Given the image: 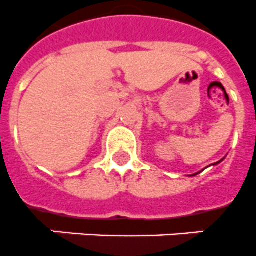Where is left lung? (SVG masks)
<instances>
[{"instance_id": "obj_1", "label": "left lung", "mask_w": 256, "mask_h": 256, "mask_svg": "<svg viewBox=\"0 0 256 256\" xmlns=\"http://www.w3.org/2000/svg\"><path fill=\"white\" fill-rule=\"evenodd\" d=\"M218 163H220V162H218Z\"/></svg>"}]
</instances>
